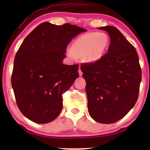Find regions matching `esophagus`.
Listing matches in <instances>:
<instances>
[{
  "mask_svg": "<svg viewBox=\"0 0 150 150\" xmlns=\"http://www.w3.org/2000/svg\"><path fill=\"white\" fill-rule=\"evenodd\" d=\"M78 73H79V75H80V76H82V70H81L80 68H79V70H78Z\"/></svg>",
  "mask_w": 150,
  "mask_h": 150,
  "instance_id": "34e87169",
  "label": "esophagus"
}]
</instances>
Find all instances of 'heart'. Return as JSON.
Segmentation results:
<instances>
[{"label":"heart","mask_w":150,"mask_h":150,"mask_svg":"<svg viewBox=\"0 0 150 150\" xmlns=\"http://www.w3.org/2000/svg\"><path fill=\"white\" fill-rule=\"evenodd\" d=\"M108 46V38L99 32H90L81 35L67 49L70 58L81 56L84 61L94 63L102 57Z\"/></svg>","instance_id":"obj_1"}]
</instances>
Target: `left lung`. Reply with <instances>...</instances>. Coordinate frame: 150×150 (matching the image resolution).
<instances>
[{
    "label": "left lung",
    "instance_id": "obj_1",
    "mask_svg": "<svg viewBox=\"0 0 150 150\" xmlns=\"http://www.w3.org/2000/svg\"><path fill=\"white\" fill-rule=\"evenodd\" d=\"M99 29L109 34L108 52L80 68L86 81L89 115L97 122L108 124L123 118L135 104L142 70L135 47L118 29L113 26Z\"/></svg>",
    "mask_w": 150,
    "mask_h": 150
}]
</instances>
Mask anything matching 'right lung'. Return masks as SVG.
<instances>
[{
  "instance_id": "right-lung-1",
  "label": "right lung",
  "mask_w": 150,
  "mask_h": 150,
  "mask_svg": "<svg viewBox=\"0 0 150 150\" xmlns=\"http://www.w3.org/2000/svg\"><path fill=\"white\" fill-rule=\"evenodd\" d=\"M85 29L69 23L43 22L27 35L17 51L11 83L19 109L37 123L57 118L63 94L79 76L78 65H63L67 46Z\"/></svg>"
}]
</instances>
